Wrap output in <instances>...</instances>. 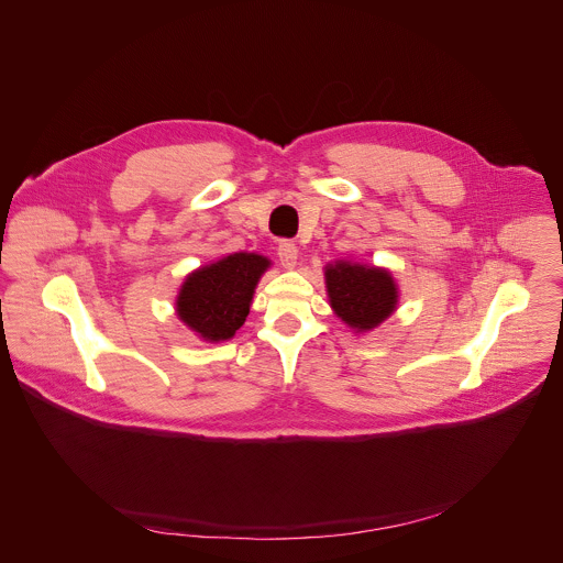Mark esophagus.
<instances>
[{"mask_svg": "<svg viewBox=\"0 0 563 563\" xmlns=\"http://www.w3.org/2000/svg\"><path fill=\"white\" fill-rule=\"evenodd\" d=\"M276 252H278V258H280L283 267L291 269V267L296 265V261H298V247L294 245V240H280Z\"/></svg>", "mask_w": 563, "mask_h": 563, "instance_id": "1", "label": "esophagus"}]
</instances>
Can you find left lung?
<instances>
[{
    "label": "left lung",
    "instance_id": "left-lung-1",
    "mask_svg": "<svg viewBox=\"0 0 563 563\" xmlns=\"http://www.w3.org/2000/svg\"><path fill=\"white\" fill-rule=\"evenodd\" d=\"M334 311L358 332L372 330L394 311L396 285L385 269L336 263L325 272Z\"/></svg>",
    "mask_w": 563,
    "mask_h": 563
}]
</instances>
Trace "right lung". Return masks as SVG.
Listing matches in <instances>:
<instances>
[{"mask_svg":"<svg viewBox=\"0 0 563 563\" xmlns=\"http://www.w3.org/2000/svg\"><path fill=\"white\" fill-rule=\"evenodd\" d=\"M269 261L258 254H231L191 274L178 296L180 320L205 341H227L243 328L258 278Z\"/></svg>","mask_w":563,"mask_h":563,"instance_id":"add662e5","label":"right lung"}]
</instances>
